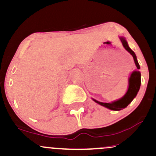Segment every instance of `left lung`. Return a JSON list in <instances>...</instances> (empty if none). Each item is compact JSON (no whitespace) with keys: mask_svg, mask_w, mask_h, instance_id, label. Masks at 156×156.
Here are the masks:
<instances>
[{"mask_svg":"<svg viewBox=\"0 0 156 156\" xmlns=\"http://www.w3.org/2000/svg\"><path fill=\"white\" fill-rule=\"evenodd\" d=\"M122 43L123 47L125 48L127 51H128L130 54L133 56L134 62H135L136 66L137 69H140V66H139L138 61L136 56L135 53L132 51L131 49L128 46V42L125 40L124 37H119ZM129 87H128V89L127 91L126 94H125L122 98L118 100L117 101H114L112 103H102V102H99L96 100L93 99V101L96 102L98 104L103 105V106L105 107V108L111 109L113 111H119L122 109L126 108L128 105L131 103L136 96L138 92H139V89H140L141 86V73L139 71H133V73L130 75L129 78Z\"/></svg>","mask_w":156,"mask_h":156,"instance_id":"1","label":"left lung"}]
</instances>
